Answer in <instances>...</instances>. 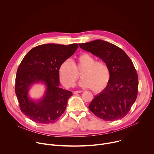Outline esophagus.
I'll use <instances>...</instances> for the list:
<instances>
[{
	"mask_svg": "<svg viewBox=\"0 0 154 154\" xmlns=\"http://www.w3.org/2000/svg\"><path fill=\"white\" fill-rule=\"evenodd\" d=\"M82 91H75L73 92V94H78V93H81Z\"/></svg>",
	"mask_w": 154,
	"mask_h": 154,
	"instance_id": "esophagus-1",
	"label": "esophagus"
}]
</instances>
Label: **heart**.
<instances>
[{
    "label": "heart",
    "instance_id": "heart-1",
    "mask_svg": "<svg viewBox=\"0 0 154 154\" xmlns=\"http://www.w3.org/2000/svg\"><path fill=\"white\" fill-rule=\"evenodd\" d=\"M82 71L80 86L91 88L96 93L105 90L111 79L108 66L104 62L96 61L94 57L87 53L81 54L73 62L70 60L63 61L59 67L60 79L66 87H72Z\"/></svg>",
    "mask_w": 154,
    "mask_h": 154
}]
</instances>
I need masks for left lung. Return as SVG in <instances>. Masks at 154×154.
Listing matches in <instances>:
<instances>
[{
	"label": "left lung",
	"instance_id": "1",
	"mask_svg": "<svg viewBox=\"0 0 154 154\" xmlns=\"http://www.w3.org/2000/svg\"><path fill=\"white\" fill-rule=\"evenodd\" d=\"M79 45L102 59L111 72L109 83L94 97L89 109L106 121L122 119L129 112L138 94V77L132 61L122 49L101 39Z\"/></svg>",
	"mask_w": 154,
	"mask_h": 154
}]
</instances>
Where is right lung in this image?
<instances>
[{
  "label": "right lung",
  "instance_id": "1",
  "mask_svg": "<svg viewBox=\"0 0 154 154\" xmlns=\"http://www.w3.org/2000/svg\"><path fill=\"white\" fill-rule=\"evenodd\" d=\"M76 43L65 46L45 44L31 49L22 60L16 72L15 93L21 112L39 124L56 122L65 111L71 91L59 87V67L78 48ZM47 86L45 96L35 102L28 93L34 83Z\"/></svg>",
  "mask_w": 154,
  "mask_h": 154
}]
</instances>
